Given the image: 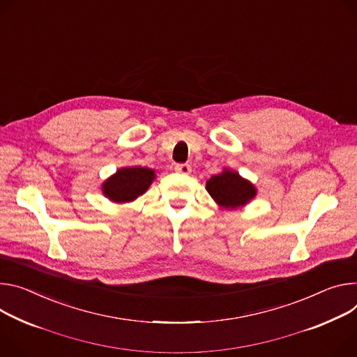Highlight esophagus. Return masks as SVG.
<instances>
[{"label":"esophagus","instance_id":"esophagus-1","mask_svg":"<svg viewBox=\"0 0 357 357\" xmlns=\"http://www.w3.org/2000/svg\"><path fill=\"white\" fill-rule=\"evenodd\" d=\"M175 171L179 172V174H185V175H189L192 172V168L189 164H176L175 165Z\"/></svg>","mask_w":357,"mask_h":357}]
</instances>
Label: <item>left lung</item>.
Masks as SVG:
<instances>
[{
  "label": "left lung",
  "instance_id": "left-lung-1",
  "mask_svg": "<svg viewBox=\"0 0 357 357\" xmlns=\"http://www.w3.org/2000/svg\"><path fill=\"white\" fill-rule=\"evenodd\" d=\"M209 195L223 208L234 209L248 204L256 195V189L239 174L223 171L206 182Z\"/></svg>",
  "mask_w": 357,
  "mask_h": 357
}]
</instances>
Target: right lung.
Segmentation results:
<instances>
[{
	"mask_svg": "<svg viewBox=\"0 0 357 357\" xmlns=\"http://www.w3.org/2000/svg\"><path fill=\"white\" fill-rule=\"evenodd\" d=\"M155 172L142 167L122 168L102 185L104 195L114 202H131L149 188Z\"/></svg>",
	"mask_w": 357,
	"mask_h": 357,
	"instance_id": "1",
	"label": "right lung"
}]
</instances>
